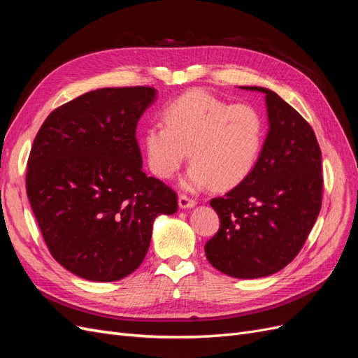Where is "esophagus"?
I'll return each instance as SVG.
<instances>
[{
    "instance_id": "esophagus-1",
    "label": "esophagus",
    "mask_w": 358,
    "mask_h": 358,
    "mask_svg": "<svg viewBox=\"0 0 358 358\" xmlns=\"http://www.w3.org/2000/svg\"><path fill=\"white\" fill-rule=\"evenodd\" d=\"M196 204H197V201L194 199H189L188 196H183V194H180L179 196V208L180 209H189V208H194Z\"/></svg>"
}]
</instances>
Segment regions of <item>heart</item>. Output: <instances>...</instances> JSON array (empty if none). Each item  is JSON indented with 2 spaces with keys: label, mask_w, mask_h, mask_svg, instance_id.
<instances>
[{
  "label": "heart",
  "mask_w": 358,
  "mask_h": 358,
  "mask_svg": "<svg viewBox=\"0 0 358 358\" xmlns=\"http://www.w3.org/2000/svg\"><path fill=\"white\" fill-rule=\"evenodd\" d=\"M162 119L164 125L150 124L142 138L149 169L159 179H170L189 155L183 187L233 188L251 175L262 155L266 124L251 104H230L194 90L169 103Z\"/></svg>",
  "instance_id": "heart-1"
}]
</instances>
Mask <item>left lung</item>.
Segmentation results:
<instances>
[{
    "mask_svg": "<svg viewBox=\"0 0 358 358\" xmlns=\"http://www.w3.org/2000/svg\"><path fill=\"white\" fill-rule=\"evenodd\" d=\"M243 90L266 94L270 129L251 175L210 200L221 225L204 252L220 272L254 279L282 270L305 245L321 210L322 167L305 117L273 91Z\"/></svg>",
    "mask_w": 358,
    "mask_h": 358,
    "instance_id": "left-lung-1",
    "label": "left lung"
}]
</instances>
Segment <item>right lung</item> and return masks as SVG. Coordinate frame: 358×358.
<instances>
[{"instance_id": "add662e5", "label": "right lung", "mask_w": 358, "mask_h": 358, "mask_svg": "<svg viewBox=\"0 0 358 358\" xmlns=\"http://www.w3.org/2000/svg\"><path fill=\"white\" fill-rule=\"evenodd\" d=\"M150 86L101 88L59 106L32 143L27 196L49 252L69 272L119 280L142 264L158 215L178 196L142 170L136 138Z\"/></svg>"}]
</instances>
